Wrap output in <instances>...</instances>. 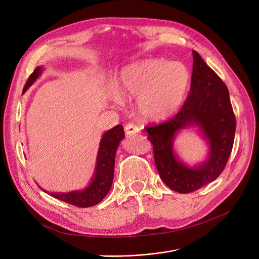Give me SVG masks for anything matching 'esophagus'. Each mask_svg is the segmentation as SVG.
<instances>
[{"instance_id":"34e87169","label":"esophagus","mask_w":259,"mask_h":259,"mask_svg":"<svg viewBox=\"0 0 259 259\" xmlns=\"http://www.w3.org/2000/svg\"><path fill=\"white\" fill-rule=\"evenodd\" d=\"M125 132H126V134L128 135V137H130V135L139 133L140 132V128L137 125L132 124V122H129V124H127L125 126Z\"/></svg>"}]
</instances>
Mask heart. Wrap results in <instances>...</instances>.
<instances>
[{"label": "heart", "instance_id": "b5f03b06", "mask_svg": "<svg viewBox=\"0 0 259 259\" xmlns=\"http://www.w3.org/2000/svg\"><path fill=\"white\" fill-rule=\"evenodd\" d=\"M190 80L191 76L184 64L151 59L127 67L118 77L116 90L122 98H139L145 117L160 120L180 108Z\"/></svg>", "mask_w": 259, "mask_h": 259}]
</instances>
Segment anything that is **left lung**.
Returning a JSON list of instances; mask_svg holds the SVG:
<instances>
[{
  "mask_svg": "<svg viewBox=\"0 0 259 259\" xmlns=\"http://www.w3.org/2000/svg\"><path fill=\"white\" fill-rule=\"evenodd\" d=\"M193 53L191 87L181 110L160 124L145 127L153 145L155 166L171 190L187 194L215 181L224 171L232 151L236 119L229 90L223 79ZM198 125L210 145V155L200 166L189 168L176 158L172 139L180 130Z\"/></svg>",
  "mask_w": 259,
  "mask_h": 259,
  "instance_id": "obj_1",
  "label": "left lung"
}]
</instances>
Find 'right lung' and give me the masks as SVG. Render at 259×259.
<instances>
[{"mask_svg": "<svg viewBox=\"0 0 259 259\" xmlns=\"http://www.w3.org/2000/svg\"><path fill=\"white\" fill-rule=\"evenodd\" d=\"M40 71H42V68H35L29 78L27 79L23 91H26L27 88L34 83V80L39 76ZM124 137L125 132L121 125L115 126L103 135L98 154L97 170H95L91 184L85 190L68 193L49 194L54 198H58L78 208H88L102 201L112 186L116 149Z\"/></svg>", "mask_w": 259, "mask_h": 259, "instance_id": "1", "label": "right lung"}]
</instances>
